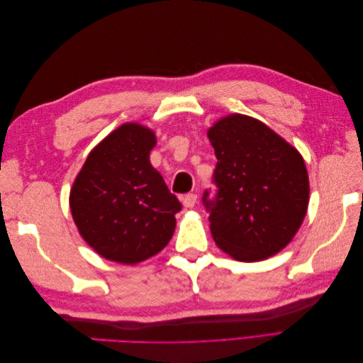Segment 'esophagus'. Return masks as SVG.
I'll list each match as a JSON object with an SVG mask.
<instances>
[{"mask_svg":"<svg viewBox=\"0 0 363 363\" xmlns=\"http://www.w3.org/2000/svg\"><path fill=\"white\" fill-rule=\"evenodd\" d=\"M182 203H183V206L186 208L194 207L195 203H196V195L195 194H186V195H183L182 196Z\"/></svg>","mask_w":363,"mask_h":363,"instance_id":"esophagus-1","label":"esophagus"}]
</instances>
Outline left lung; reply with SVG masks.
<instances>
[{
	"mask_svg": "<svg viewBox=\"0 0 363 363\" xmlns=\"http://www.w3.org/2000/svg\"><path fill=\"white\" fill-rule=\"evenodd\" d=\"M218 159L216 194L203 203L216 245L240 262H257L286 247L309 204L301 155L276 131L245 115H228L208 128Z\"/></svg>",
	"mask_w": 363,
	"mask_h": 363,
	"instance_id": "obj_1",
	"label": "left lung"
}]
</instances>
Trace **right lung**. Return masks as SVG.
<instances>
[{"mask_svg":"<svg viewBox=\"0 0 363 363\" xmlns=\"http://www.w3.org/2000/svg\"><path fill=\"white\" fill-rule=\"evenodd\" d=\"M156 135L127 123L87 156L69 195L82 238L107 260L135 265L168 245L182 211L150 163Z\"/></svg>","mask_w":363,"mask_h":363,"instance_id":"right-lung-1","label":"right lung"}]
</instances>
